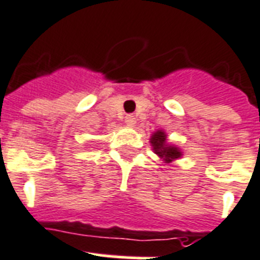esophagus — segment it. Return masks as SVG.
Returning a JSON list of instances; mask_svg holds the SVG:
<instances>
[{
	"label": "esophagus",
	"mask_w": 260,
	"mask_h": 260,
	"mask_svg": "<svg viewBox=\"0 0 260 260\" xmlns=\"http://www.w3.org/2000/svg\"><path fill=\"white\" fill-rule=\"evenodd\" d=\"M125 123L129 126H135L136 124V117L134 115H126L125 116Z\"/></svg>",
	"instance_id": "obj_1"
}]
</instances>
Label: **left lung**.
<instances>
[{
    "label": "left lung",
    "mask_w": 260,
    "mask_h": 260,
    "mask_svg": "<svg viewBox=\"0 0 260 260\" xmlns=\"http://www.w3.org/2000/svg\"><path fill=\"white\" fill-rule=\"evenodd\" d=\"M151 145L153 152L163 159L166 163H172L174 160L179 159L181 156V152L178 147L171 145L167 143V135L164 131H156L151 136Z\"/></svg>",
    "instance_id": "8db88e82"
}]
</instances>
